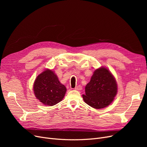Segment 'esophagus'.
<instances>
[{"instance_id": "1", "label": "esophagus", "mask_w": 147, "mask_h": 147, "mask_svg": "<svg viewBox=\"0 0 147 147\" xmlns=\"http://www.w3.org/2000/svg\"><path fill=\"white\" fill-rule=\"evenodd\" d=\"M82 87L80 85L77 86L74 88V89H75V90H82Z\"/></svg>"}]
</instances>
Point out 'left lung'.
<instances>
[{"label": "left lung", "instance_id": "left-lung-1", "mask_svg": "<svg viewBox=\"0 0 147 147\" xmlns=\"http://www.w3.org/2000/svg\"><path fill=\"white\" fill-rule=\"evenodd\" d=\"M117 92V84L113 75L105 67L96 69L85 87L84 101L89 106L100 109L109 105Z\"/></svg>", "mask_w": 147, "mask_h": 147}]
</instances>
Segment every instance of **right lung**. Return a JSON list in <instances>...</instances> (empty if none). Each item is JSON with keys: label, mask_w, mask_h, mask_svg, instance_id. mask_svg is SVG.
<instances>
[{"label": "right lung", "mask_w": 147, "mask_h": 147, "mask_svg": "<svg viewBox=\"0 0 147 147\" xmlns=\"http://www.w3.org/2000/svg\"><path fill=\"white\" fill-rule=\"evenodd\" d=\"M33 90L36 98L48 106H53L61 101L67 91L65 86L59 82L57 76L49 69L37 77Z\"/></svg>", "instance_id": "add662e5"}]
</instances>
